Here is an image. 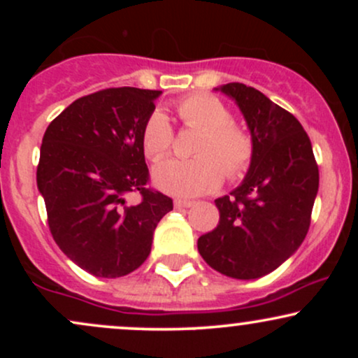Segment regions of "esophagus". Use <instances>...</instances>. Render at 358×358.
<instances>
[{
  "mask_svg": "<svg viewBox=\"0 0 358 358\" xmlns=\"http://www.w3.org/2000/svg\"><path fill=\"white\" fill-rule=\"evenodd\" d=\"M173 205H175V208H188V207H192L193 202H190V200H182V199H176L175 202H173Z\"/></svg>",
  "mask_w": 358,
  "mask_h": 358,
  "instance_id": "esophagus-1",
  "label": "esophagus"
}]
</instances>
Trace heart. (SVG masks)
Segmentation results:
<instances>
[{
	"label": "heart",
	"instance_id": "b5f03b06",
	"mask_svg": "<svg viewBox=\"0 0 358 358\" xmlns=\"http://www.w3.org/2000/svg\"><path fill=\"white\" fill-rule=\"evenodd\" d=\"M176 114L188 129L200 131L192 159H168L153 170V183L176 196H196L215 190L224 180L239 178L254 159V141L248 131L232 122L227 106L208 94H193L176 104ZM143 151L158 162L173 145V129L162 110L146 119Z\"/></svg>",
	"mask_w": 358,
	"mask_h": 358
}]
</instances>
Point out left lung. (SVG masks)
I'll use <instances>...</instances> for the list:
<instances>
[{
	"label": "left lung",
	"mask_w": 358,
	"mask_h": 358,
	"mask_svg": "<svg viewBox=\"0 0 358 358\" xmlns=\"http://www.w3.org/2000/svg\"><path fill=\"white\" fill-rule=\"evenodd\" d=\"M236 102L254 141L248 173L215 200L219 225L196 242L210 268L234 279H257L296 252L310 229L318 166L308 134L293 114L257 89L215 87Z\"/></svg>",
	"instance_id": "obj_1"
}]
</instances>
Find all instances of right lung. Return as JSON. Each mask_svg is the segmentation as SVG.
Returning <instances> with one entry per match:
<instances>
[{"mask_svg":"<svg viewBox=\"0 0 358 358\" xmlns=\"http://www.w3.org/2000/svg\"><path fill=\"white\" fill-rule=\"evenodd\" d=\"M159 90L117 87L73 101L50 122L40 148L36 185L57 245L92 276L121 278L151 252L158 222L173 210L151 190L143 127ZM131 192L142 202L127 203Z\"/></svg>","mask_w":358,"mask_h":358,"instance_id":"1","label":"right lung"}]
</instances>
